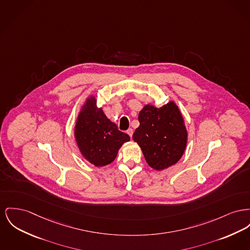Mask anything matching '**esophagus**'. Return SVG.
<instances>
[{"mask_svg":"<svg viewBox=\"0 0 250 250\" xmlns=\"http://www.w3.org/2000/svg\"><path fill=\"white\" fill-rule=\"evenodd\" d=\"M126 133L130 136V138H132V135H133V129L132 128H129L127 131H126Z\"/></svg>","mask_w":250,"mask_h":250,"instance_id":"34e87169","label":"esophagus"}]
</instances>
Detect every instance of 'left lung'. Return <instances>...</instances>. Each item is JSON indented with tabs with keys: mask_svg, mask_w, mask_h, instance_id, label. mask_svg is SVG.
Instances as JSON below:
<instances>
[{
	"mask_svg": "<svg viewBox=\"0 0 250 250\" xmlns=\"http://www.w3.org/2000/svg\"><path fill=\"white\" fill-rule=\"evenodd\" d=\"M140 126L133 140L141 147L147 164L157 171L178 162L187 146L184 118L174 101L156 107L146 104L139 113Z\"/></svg>",
	"mask_w": 250,
	"mask_h": 250,
	"instance_id": "1",
	"label": "left lung"
}]
</instances>
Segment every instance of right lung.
Listing matches in <instances>:
<instances>
[{
    "mask_svg": "<svg viewBox=\"0 0 250 250\" xmlns=\"http://www.w3.org/2000/svg\"><path fill=\"white\" fill-rule=\"evenodd\" d=\"M96 102L95 96L90 95L81 106L74 138L82 157L96 167H103L115 160L119 149L130 137L118 129Z\"/></svg>",
    "mask_w": 250,
    "mask_h": 250,
    "instance_id": "add662e5",
    "label": "right lung"
}]
</instances>
